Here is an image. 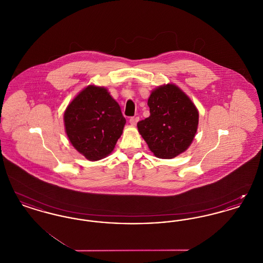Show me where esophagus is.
<instances>
[{"label": "esophagus", "mask_w": 263, "mask_h": 263, "mask_svg": "<svg viewBox=\"0 0 263 263\" xmlns=\"http://www.w3.org/2000/svg\"><path fill=\"white\" fill-rule=\"evenodd\" d=\"M138 120H139V117H138V116H132V117H130L129 122H130L131 125H136Z\"/></svg>", "instance_id": "esophagus-1"}]
</instances>
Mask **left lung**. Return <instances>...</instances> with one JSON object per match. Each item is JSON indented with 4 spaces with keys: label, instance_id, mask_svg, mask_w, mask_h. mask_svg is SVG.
Here are the masks:
<instances>
[{
    "label": "left lung",
    "instance_id": "1",
    "mask_svg": "<svg viewBox=\"0 0 263 263\" xmlns=\"http://www.w3.org/2000/svg\"><path fill=\"white\" fill-rule=\"evenodd\" d=\"M150 116L137 123L138 130L154 155L173 159L190 146L198 126V111L187 96L168 84L152 91Z\"/></svg>",
    "mask_w": 263,
    "mask_h": 263
}]
</instances>
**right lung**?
<instances>
[{
    "instance_id": "1",
    "label": "right lung",
    "mask_w": 263,
    "mask_h": 263,
    "mask_svg": "<svg viewBox=\"0 0 263 263\" xmlns=\"http://www.w3.org/2000/svg\"><path fill=\"white\" fill-rule=\"evenodd\" d=\"M70 142L89 161L108 156L120 138L125 117L104 88L88 86L69 104L64 115Z\"/></svg>"
}]
</instances>
